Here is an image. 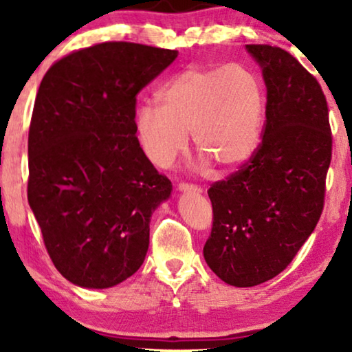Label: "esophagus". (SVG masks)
<instances>
[{
    "mask_svg": "<svg viewBox=\"0 0 352 352\" xmlns=\"http://www.w3.org/2000/svg\"><path fill=\"white\" fill-rule=\"evenodd\" d=\"M177 189L182 190V192H194V194H200V192H201L200 186L190 184V182H179Z\"/></svg>",
    "mask_w": 352,
    "mask_h": 352,
    "instance_id": "1",
    "label": "esophagus"
}]
</instances>
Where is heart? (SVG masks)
I'll use <instances>...</instances> for the list:
<instances>
[{
	"instance_id": "b5f03b06",
	"label": "heart",
	"mask_w": 352,
	"mask_h": 352,
	"mask_svg": "<svg viewBox=\"0 0 352 352\" xmlns=\"http://www.w3.org/2000/svg\"><path fill=\"white\" fill-rule=\"evenodd\" d=\"M160 107L138 110L136 131L153 165L166 168L187 148L192 131L197 152L223 170L253 155L261 139L264 93L242 65L190 67L168 81Z\"/></svg>"
}]
</instances>
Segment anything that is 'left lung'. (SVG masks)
I'll use <instances>...</instances> for the list:
<instances>
[{
    "label": "left lung",
    "mask_w": 352,
    "mask_h": 352,
    "mask_svg": "<svg viewBox=\"0 0 352 352\" xmlns=\"http://www.w3.org/2000/svg\"><path fill=\"white\" fill-rule=\"evenodd\" d=\"M267 86L263 139L208 189L213 226L205 261L221 280L254 287L278 276L319 223L331 162L324 91L290 52L247 45Z\"/></svg>",
    "instance_id": "left-lung-1"
}]
</instances>
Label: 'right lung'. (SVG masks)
I'll list each match as a JSON object with an SVG mask.
<instances>
[{"label":"right lung","mask_w":352,"mask_h":352,"mask_svg":"<svg viewBox=\"0 0 352 352\" xmlns=\"http://www.w3.org/2000/svg\"><path fill=\"white\" fill-rule=\"evenodd\" d=\"M175 50L105 41L43 76L28 129L30 208L67 280L109 288L141 267L153 210L171 194L136 136V98Z\"/></svg>","instance_id":"obj_1"}]
</instances>
